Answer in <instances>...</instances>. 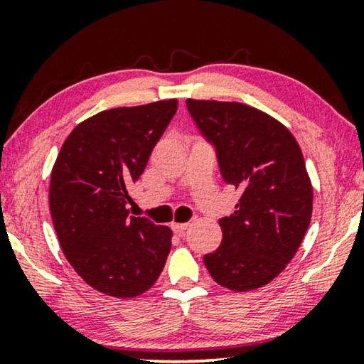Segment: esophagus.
<instances>
[{
  "label": "esophagus",
  "instance_id": "obj_1",
  "mask_svg": "<svg viewBox=\"0 0 364 364\" xmlns=\"http://www.w3.org/2000/svg\"><path fill=\"white\" fill-rule=\"evenodd\" d=\"M172 230H173V233H176V235H178V237H182L183 233H186V230H187V227H188V223H178V222H172Z\"/></svg>",
  "mask_w": 364,
  "mask_h": 364
}]
</instances>
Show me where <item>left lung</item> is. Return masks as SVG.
Returning <instances> with one entry per match:
<instances>
[{
	"instance_id": "1",
	"label": "left lung",
	"mask_w": 364,
	"mask_h": 364,
	"mask_svg": "<svg viewBox=\"0 0 364 364\" xmlns=\"http://www.w3.org/2000/svg\"><path fill=\"white\" fill-rule=\"evenodd\" d=\"M193 121L217 147L223 181L240 193L218 220L222 243L203 257L218 285L265 287L301 245L313 212V187L293 134L260 109L235 101L187 99Z\"/></svg>"
}]
</instances>
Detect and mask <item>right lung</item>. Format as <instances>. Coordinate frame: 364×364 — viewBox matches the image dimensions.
<instances>
[{
	"mask_svg": "<svg viewBox=\"0 0 364 364\" xmlns=\"http://www.w3.org/2000/svg\"><path fill=\"white\" fill-rule=\"evenodd\" d=\"M177 99L101 111L64 141L49 182L59 245L77 275L116 298L147 291L161 275L172 230L129 218V186L177 111Z\"/></svg>",
	"mask_w": 364,
	"mask_h": 364,
	"instance_id": "right-lung-1",
	"label": "right lung"
}]
</instances>
